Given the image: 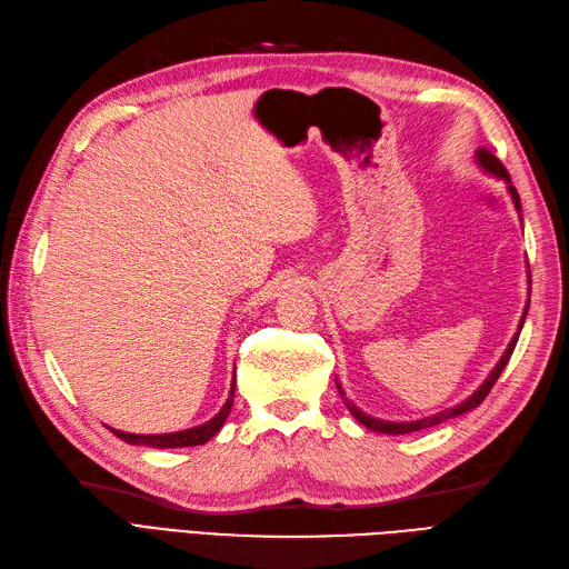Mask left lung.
I'll return each mask as SVG.
<instances>
[{"mask_svg": "<svg viewBox=\"0 0 569 569\" xmlns=\"http://www.w3.org/2000/svg\"><path fill=\"white\" fill-rule=\"evenodd\" d=\"M480 156V162H482V168H487L489 172H493V174H499V177H503L506 181H510V177H508V172H506V168L501 164V160L499 158H493L489 151H480L478 153ZM510 189V196H512V200H516V206H518V210H520V198H518V191L512 189V187H508ZM527 311V309H525ZM527 317V315H525ZM525 317H522V321H520V328H522V323H525ZM516 345H518V336L510 340V345H508V350H506V355L501 357V361L497 363V369L491 371V376L482 382V388L475 392L472 397H468L463 405H458V407H453V409H449V411H442V413H437V416H432V418H423V420H413V423H385V420H378V418H371V416H366V413H361L350 399L345 397V392H342V388L338 385V392H340V397L345 399V405H347V409L352 411V416L359 420V423H363L366 428H371V430H376V432H388V435H405V432H416V430H423V428H430V426H437V423H442V420H447V418H453V416H461V413H466V411H470V409H475V407H480L482 401H485V397L491 392V388H493V382L499 380V376L503 373V369L508 366V361H510V355H512V350H516Z\"/></svg>", "mask_w": 569, "mask_h": 569, "instance_id": "1", "label": "left lung"}]
</instances>
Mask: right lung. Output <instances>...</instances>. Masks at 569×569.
<instances>
[{
  "label": "right lung",
  "instance_id": "add662e5",
  "mask_svg": "<svg viewBox=\"0 0 569 569\" xmlns=\"http://www.w3.org/2000/svg\"><path fill=\"white\" fill-rule=\"evenodd\" d=\"M233 405V388L231 395L227 399V405L222 407L212 420L208 423L191 428V430H181V432H170V435H132V432H122V430H113L116 437L124 439L130 445H146V447H158V449H174V447H196V445H206L210 437H214L219 432V428L224 426V420L231 411Z\"/></svg>",
  "mask_w": 569,
  "mask_h": 569
}]
</instances>
